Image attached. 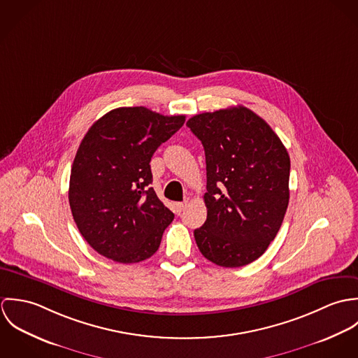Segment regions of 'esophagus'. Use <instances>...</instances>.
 <instances>
[{"label": "esophagus", "instance_id": "obj_1", "mask_svg": "<svg viewBox=\"0 0 358 358\" xmlns=\"http://www.w3.org/2000/svg\"><path fill=\"white\" fill-rule=\"evenodd\" d=\"M186 205H187V201H185V203H175V205H173V206H175V212L180 215V212L185 210Z\"/></svg>", "mask_w": 358, "mask_h": 358}]
</instances>
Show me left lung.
I'll list each match as a JSON object with an SVG mask.
<instances>
[{
  "mask_svg": "<svg viewBox=\"0 0 358 358\" xmlns=\"http://www.w3.org/2000/svg\"><path fill=\"white\" fill-rule=\"evenodd\" d=\"M204 146L206 220L194 230L200 252L223 267L263 255L289 203V155L270 125L237 106L192 117Z\"/></svg>",
  "mask_w": 358,
  "mask_h": 358,
  "instance_id": "1",
  "label": "left lung"
}]
</instances>
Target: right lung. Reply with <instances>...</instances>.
I'll use <instances>...</instances> for the list:
<instances>
[{"instance_id": "add662e5", "label": "right lung", "mask_w": 358, "mask_h": 358, "mask_svg": "<svg viewBox=\"0 0 358 358\" xmlns=\"http://www.w3.org/2000/svg\"><path fill=\"white\" fill-rule=\"evenodd\" d=\"M143 106L118 107L85 134L71 166L69 203L85 241L118 263L153 256L173 213L150 183L158 146L185 124Z\"/></svg>"}]
</instances>
